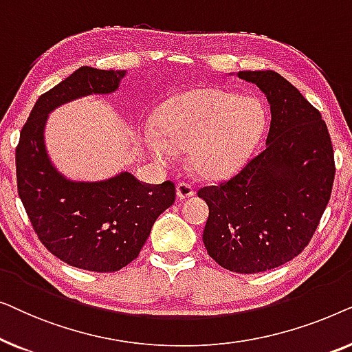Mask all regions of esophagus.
I'll use <instances>...</instances> for the list:
<instances>
[{
  "instance_id": "esophagus-1",
  "label": "esophagus",
  "mask_w": 352,
  "mask_h": 352,
  "mask_svg": "<svg viewBox=\"0 0 352 352\" xmlns=\"http://www.w3.org/2000/svg\"><path fill=\"white\" fill-rule=\"evenodd\" d=\"M176 195H177V199L186 200V199H189V197L194 195V189H192V186L187 184V182H177Z\"/></svg>"
}]
</instances>
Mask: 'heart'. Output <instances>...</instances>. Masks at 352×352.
<instances>
[{"mask_svg": "<svg viewBox=\"0 0 352 352\" xmlns=\"http://www.w3.org/2000/svg\"><path fill=\"white\" fill-rule=\"evenodd\" d=\"M266 115L258 99L206 88L173 99L157 117V131L146 142L157 160L171 163L175 152L189 151L190 166L218 177L247 160L264 129Z\"/></svg>", "mask_w": 352, "mask_h": 352, "instance_id": "heart-1", "label": "heart"}]
</instances>
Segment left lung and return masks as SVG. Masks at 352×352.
<instances>
[{
	"mask_svg": "<svg viewBox=\"0 0 352 352\" xmlns=\"http://www.w3.org/2000/svg\"><path fill=\"white\" fill-rule=\"evenodd\" d=\"M271 104L266 146L237 175L199 189L210 208L206 252L221 267L256 274L292 261L329 204L335 155L322 115L277 72H239Z\"/></svg>",
	"mask_w": 352,
	"mask_h": 352,
	"instance_id": "left-lung-1",
	"label": "left lung"
}]
</instances>
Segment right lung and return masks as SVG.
I'll list each match as a JSON object with an SVG mask.
<instances>
[{
    "instance_id": "right-lung-1",
    "label": "right lung",
    "mask_w": 352,
    "mask_h": 352,
    "mask_svg": "<svg viewBox=\"0 0 352 352\" xmlns=\"http://www.w3.org/2000/svg\"><path fill=\"white\" fill-rule=\"evenodd\" d=\"M124 72L81 67L41 94L16 147L17 190L40 242L60 261L115 272L139 256L158 216L175 204V182L147 184L131 173L109 181L72 182L47 158L43 129L57 105L118 88Z\"/></svg>"
}]
</instances>
